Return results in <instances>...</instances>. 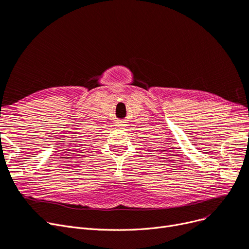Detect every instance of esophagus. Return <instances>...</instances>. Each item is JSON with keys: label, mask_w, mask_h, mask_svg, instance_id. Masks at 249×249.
I'll return each instance as SVG.
<instances>
[{"label": "esophagus", "mask_w": 249, "mask_h": 249, "mask_svg": "<svg viewBox=\"0 0 249 249\" xmlns=\"http://www.w3.org/2000/svg\"><path fill=\"white\" fill-rule=\"evenodd\" d=\"M125 126V124H123L122 122H120L119 124H118V127H120V128H123Z\"/></svg>", "instance_id": "obj_1"}]
</instances>
